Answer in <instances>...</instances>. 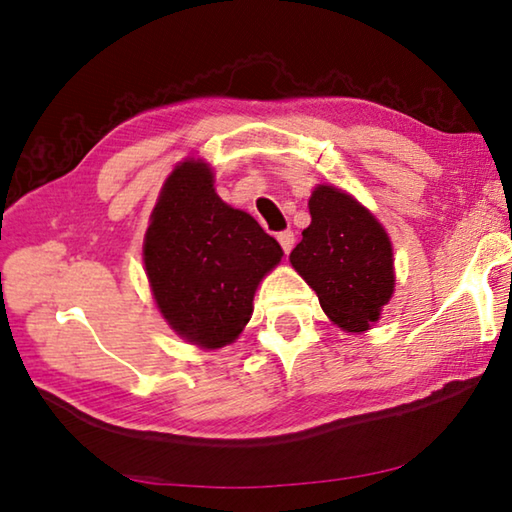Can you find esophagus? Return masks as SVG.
<instances>
[{
    "label": "esophagus",
    "mask_w": 512,
    "mask_h": 512,
    "mask_svg": "<svg viewBox=\"0 0 512 512\" xmlns=\"http://www.w3.org/2000/svg\"><path fill=\"white\" fill-rule=\"evenodd\" d=\"M277 241H280L284 255H289L293 244H296V235H293L291 230H282V232H277Z\"/></svg>",
    "instance_id": "34e87169"
}]
</instances>
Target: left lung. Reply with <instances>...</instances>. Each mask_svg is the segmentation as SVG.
Wrapping results in <instances>:
<instances>
[{"label":"left lung","instance_id":"8db88e82","mask_svg":"<svg viewBox=\"0 0 512 512\" xmlns=\"http://www.w3.org/2000/svg\"><path fill=\"white\" fill-rule=\"evenodd\" d=\"M309 214V228L289 255L291 266L316 291L334 325L366 332L395 291L391 239L357 198L332 185L311 192Z\"/></svg>","mask_w":512,"mask_h":512}]
</instances>
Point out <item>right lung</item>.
Here are the masks:
<instances>
[{"label": "right lung", "mask_w": 512, "mask_h": 512, "mask_svg": "<svg viewBox=\"0 0 512 512\" xmlns=\"http://www.w3.org/2000/svg\"><path fill=\"white\" fill-rule=\"evenodd\" d=\"M282 248L253 216L223 203L210 164L189 158L164 180L144 235L160 314L185 341L223 348L244 332L253 298Z\"/></svg>", "instance_id": "add662e5"}]
</instances>
